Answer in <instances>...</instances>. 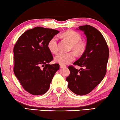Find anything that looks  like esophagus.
Here are the masks:
<instances>
[{"label": "esophagus", "instance_id": "34e87169", "mask_svg": "<svg viewBox=\"0 0 120 120\" xmlns=\"http://www.w3.org/2000/svg\"><path fill=\"white\" fill-rule=\"evenodd\" d=\"M60 68H65V67H66V65L60 64Z\"/></svg>", "mask_w": 120, "mask_h": 120}]
</instances>
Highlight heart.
<instances>
[{"label": "heart", "mask_w": 120, "mask_h": 120, "mask_svg": "<svg viewBox=\"0 0 120 120\" xmlns=\"http://www.w3.org/2000/svg\"><path fill=\"white\" fill-rule=\"evenodd\" d=\"M63 35L69 39L72 43L71 47L76 52H80L82 50L83 44L80 42L81 37L78 32L74 30H68L64 33ZM47 47L51 52L56 53L58 51V36L55 35L47 43ZM75 58V53L73 52H60L55 57V60L57 63L60 64L65 65L69 64L74 60Z\"/></svg>", "instance_id": "obj_1"}]
</instances>
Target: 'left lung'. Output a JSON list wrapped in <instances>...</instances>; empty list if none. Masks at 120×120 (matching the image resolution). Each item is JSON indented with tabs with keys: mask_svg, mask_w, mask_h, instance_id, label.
Segmentation results:
<instances>
[{
	"mask_svg": "<svg viewBox=\"0 0 120 120\" xmlns=\"http://www.w3.org/2000/svg\"><path fill=\"white\" fill-rule=\"evenodd\" d=\"M78 28L86 36V47L81 57L73 65L83 69L78 70L73 65H69L70 75L66 80L70 91L83 96L91 92L104 78L109 51L104 37L96 28L87 24Z\"/></svg>",
	"mask_w": 120,
	"mask_h": 120,
	"instance_id": "8db88e82",
	"label": "left lung"
}]
</instances>
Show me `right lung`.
Listing matches in <instances>:
<instances>
[{"label": "right lung", "mask_w": 120, "mask_h": 120, "mask_svg": "<svg viewBox=\"0 0 120 120\" xmlns=\"http://www.w3.org/2000/svg\"><path fill=\"white\" fill-rule=\"evenodd\" d=\"M60 32L37 27L24 32L14 47V72L23 87L33 95L48 91L60 64H50L53 60L47 47L49 41Z\"/></svg>", "instance_id": "add662e5"}]
</instances>
